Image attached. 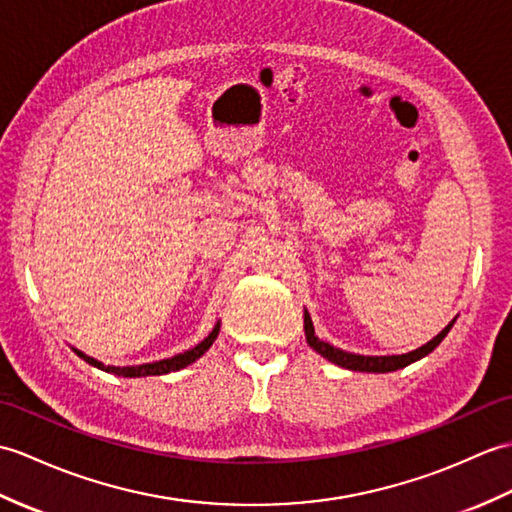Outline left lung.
Here are the masks:
<instances>
[{"label": "left lung", "mask_w": 512, "mask_h": 512, "mask_svg": "<svg viewBox=\"0 0 512 512\" xmlns=\"http://www.w3.org/2000/svg\"><path fill=\"white\" fill-rule=\"evenodd\" d=\"M456 320H451L442 331L431 339V342H427L425 346H420L412 352H405V355H388V357H366V355H355V352H346V350H339L331 344L322 342L320 337L315 335V328H313V322H311V315L304 311V333H306V342H309V346L320 352V355L328 361H333L335 366L339 368H346V370H357V372H394V370H401L405 366H410V363L418 361L427 357L431 350H434L442 339L447 337V333L451 331V326Z\"/></svg>", "instance_id": "obj_1"}]
</instances>
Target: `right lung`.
Wrapping results in <instances>:
<instances>
[{"mask_svg":"<svg viewBox=\"0 0 512 512\" xmlns=\"http://www.w3.org/2000/svg\"><path fill=\"white\" fill-rule=\"evenodd\" d=\"M219 328H221V324L217 322V326L212 328V333L206 339H203L201 344H197L195 348H190L186 352H179V355L170 357V359L153 361V363H142V366H124V368H120V366H105V363L96 361L94 357L83 355L81 350H74V352H76L78 357H83L87 363H92V366L105 370V372H111V374H118V377H153V374H168V372L181 370V368L190 366L192 361H197L203 355V352H206L214 344V339L219 337Z\"/></svg>","mask_w":512,"mask_h":512,"instance_id":"add662e5","label":"right lung"}]
</instances>
